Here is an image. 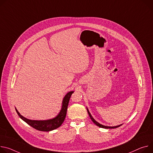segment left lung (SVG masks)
I'll return each instance as SVG.
<instances>
[{
    "label": "left lung",
    "mask_w": 153,
    "mask_h": 153,
    "mask_svg": "<svg viewBox=\"0 0 153 153\" xmlns=\"http://www.w3.org/2000/svg\"><path fill=\"white\" fill-rule=\"evenodd\" d=\"M87 111H88V115H89V116H90V118H91V120H92V121L96 124V125H97V126H99V127H100V128H105V129H114V128H118V127H120L121 125H119V126H114V127H110V126H103V125H102V124H100L99 123H98L97 121H96L94 120V118L92 117V116L91 115V114H90V113L89 112V111H88V108H87Z\"/></svg>",
    "instance_id": "left-lung-1"
}]
</instances>
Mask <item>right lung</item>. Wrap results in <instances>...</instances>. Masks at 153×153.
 I'll return each mask as SVG.
<instances>
[{"label": "right lung", "instance_id": "obj_1", "mask_svg": "<svg viewBox=\"0 0 153 153\" xmlns=\"http://www.w3.org/2000/svg\"><path fill=\"white\" fill-rule=\"evenodd\" d=\"M73 92L74 91H69L66 94L63 100L62 108V110H60L59 114L56 117L51 120H45V121L30 120L22 116L18 112V111L16 110V111L18 115L22 120H24L25 123L29 124L30 126H32L34 129L40 131H46V132L52 131L59 128L62 125V124L63 123L66 115V112H67V108H68L69 99H70L71 96L73 93Z\"/></svg>", "mask_w": 153, "mask_h": 153}]
</instances>
